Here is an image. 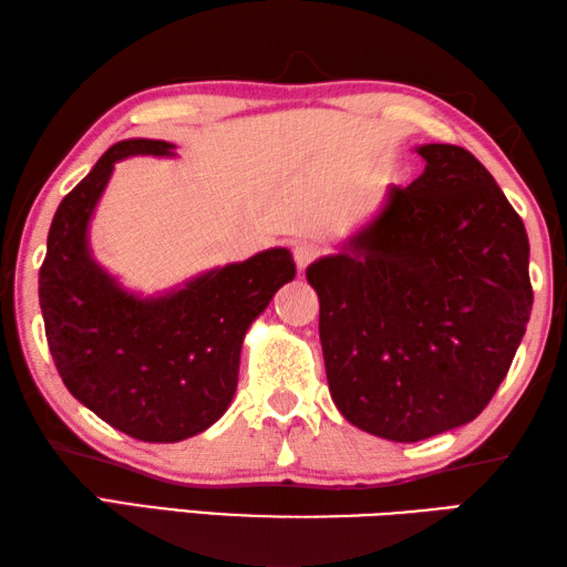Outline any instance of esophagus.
Segmentation results:
<instances>
[{"label":"esophagus","instance_id":"esophagus-1","mask_svg":"<svg viewBox=\"0 0 567 567\" xmlns=\"http://www.w3.org/2000/svg\"><path fill=\"white\" fill-rule=\"evenodd\" d=\"M292 255H295V265L300 267V270H305L307 265H312L315 260H318L320 247L315 243H297L295 249H292Z\"/></svg>","mask_w":567,"mask_h":567}]
</instances>
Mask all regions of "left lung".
Listing matches in <instances>:
<instances>
[{"instance_id":"1","label":"left lung","mask_w":567,"mask_h":567,"mask_svg":"<svg viewBox=\"0 0 567 567\" xmlns=\"http://www.w3.org/2000/svg\"><path fill=\"white\" fill-rule=\"evenodd\" d=\"M415 152L422 175L305 272L334 405L392 443L473 422L533 310L525 225L491 172L455 145Z\"/></svg>"}]
</instances>
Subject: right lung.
Here are the masks:
<instances>
[{
	"label": "right lung",
	"instance_id": "right-lung-1",
	"mask_svg": "<svg viewBox=\"0 0 567 567\" xmlns=\"http://www.w3.org/2000/svg\"><path fill=\"white\" fill-rule=\"evenodd\" d=\"M175 157V145H112L56 207L40 270L47 342L66 390L120 433L179 443L205 433L235 398L243 340L275 292L292 282L287 247L213 267L157 295L127 290L94 260L90 225L114 165Z\"/></svg>",
	"mask_w": 567,
	"mask_h": 567
}]
</instances>
